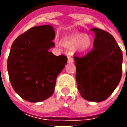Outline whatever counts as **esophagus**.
<instances>
[{
	"instance_id": "1",
	"label": "esophagus",
	"mask_w": 127,
	"mask_h": 127,
	"mask_svg": "<svg viewBox=\"0 0 127 127\" xmlns=\"http://www.w3.org/2000/svg\"><path fill=\"white\" fill-rule=\"evenodd\" d=\"M73 59L71 56H68V63H73Z\"/></svg>"
}]
</instances>
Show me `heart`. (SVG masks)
<instances>
[{
    "label": "heart",
    "instance_id": "1",
    "mask_svg": "<svg viewBox=\"0 0 127 127\" xmlns=\"http://www.w3.org/2000/svg\"><path fill=\"white\" fill-rule=\"evenodd\" d=\"M61 44L67 48H73L74 52L83 54L90 50L93 44V40L88 34L75 33L63 38Z\"/></svg>",
    "mask_w": 127,
    "mask_h": 127
}]
</instances>
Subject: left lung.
<instances>
[{"label":"left lung","mask_w":127,"mask_h":127,"mask_svg":"<svg viewBox=\"0 0 127 127\" xmlns=\"http://www.w3.org/2000/svg\"><path fill=\"white\" fill-rule=\"evenodd\" d=\"M93 49L83 57L74 56L76 79L80 94L85 100L99 102L110 97L122 74V51L112 34L98 28Z\"/></svg>","instance_id":"obj_1"}]
</instances>
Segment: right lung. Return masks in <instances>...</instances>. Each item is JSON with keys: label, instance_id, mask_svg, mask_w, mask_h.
Here are the masks:
<instances>
[{"label": "right lung", "instance_id": "obj_1", "mask_svg": "<svg viewBox=\"0 0 127 127\" xmlns=\"http://www.w3.org/2000/svg\"><path fill=\"white\" fill-rule=\"evenodd\" d=\"M51 25L36 26L13 42L7 59L9 79L15 92L30 102L46 100L54 92L56 78L64 68L67 57L55 56Z\"/></svg>", "mask_w": 127, "mask_h": 127}]
</instances>
